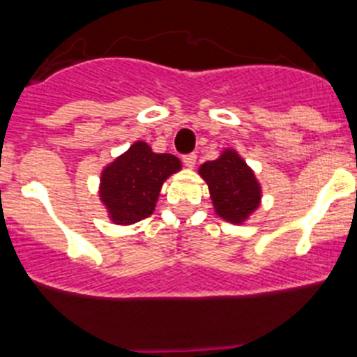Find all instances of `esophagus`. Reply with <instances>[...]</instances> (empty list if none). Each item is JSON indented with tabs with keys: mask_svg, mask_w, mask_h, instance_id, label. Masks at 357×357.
Here are the masks:
<instances>
[{
	"mask_svg": "<svg viewBox=\"0 0 357 357\" xmlns=\"http://www.w3.org/2000/svg\"><path fill=\"white\" fill-rule=\"evenodd\" d=\"M182 160L188 168H193L195 162H197V153H185V155H182Z\"/></svg>",
	"mask_w": 357,
	"mask_h": 357,
	"instance_id": "obj_1",
	"label": "esophagus"
}]
</instances>
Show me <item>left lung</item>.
I'll list each match as a JSON object with an SVG mask.
<instances>
[{"mask_svg":"<svg viewBox=\"0 0 357 357\" xmlns=\"http://www.w3.org/2000/svg\"><path fill=\"white\" fill-rule=\"evenodd\" d=\"M218 216L230 223H243L259 207L261 185L247 162L234 150H225L216 160L200 166Z\"/></svg>","mask_w":357,"mask_h":357,"instance_id":"obj_1","label":"left lung"}]
</instances>
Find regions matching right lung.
Here are the masks:
<instances>
[{
	"mask_svg": "<svg viewBox=\"0 0 357 357\" xmlns=\"http://www.w3.org/2000/svg\"><path fill=\"white\" fill-rule=\"evenodd\" d=\"M181 168V160L172 153H155L143 141L132 144L102 173L100 198L110 220L130 225L150 216L162 182Z\"/></svg>",
	"mask_w": 357,
	"mask_h": 357,
	"instance_id": "right-lung-1",
	"label": "right lung"
}]
</instances>
